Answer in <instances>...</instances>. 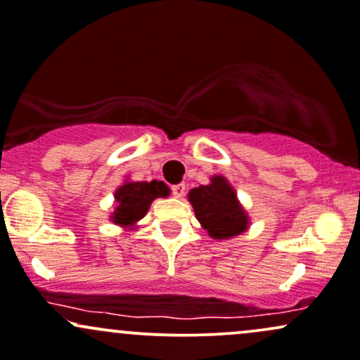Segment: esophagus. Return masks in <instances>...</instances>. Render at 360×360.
<instances>
[{
  "mask_svg": "<svg viewBox=\"0 0 360 360\" xmlns=\"http://www.w3.org/2000/svg\"><path fill=\"white\" fill-rule=\"evenodd\" d=\"M172 193H173V197H176V199H180V197L185 193V185H184V184L173 185V187H172Z\"/></svg>",
  "mask_w": 360,
  "mask_h": 360,
  "instance_id": "1",
  "label": "esophagus"
}]
</instances>
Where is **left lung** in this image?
<instances>
[{"label": "left lung", "instance_id": "obj_1", "mask_svg": "<svg viewBox=\"0 0 360 360\" xmlns=\"http://www.w3.org/2000/svg\"><path fill=\"white\" fill-rule=\"evenodd\" d=\"M207 185H199L188 192L197 221L212 240H229L250 228V216L229 180L212 175Z\"/></svg>", "mask_w": 360, "mask_h": 360}]
</instances>
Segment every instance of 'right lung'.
I'll return each mask as SVG.
<instances>
[{
    "mask_svg": "<svg viewBox=\"0 0 360 360\" xmlns=\"http://www.w3.org/2000/svg\"><path fill=\"white\" fill-rule=\"evenodd\" d=\"M169 195V188L165 181H134L124 180L122 185L114 192V212L110 214V221L122 229H136L137 223L146 216L153 200L165 199Z\"/></svg>",
    "mask_w": 360,
    "mask_h": 360,
    "instance_id": "obj_1",
    "label": "right lung"
}]
</instances>
